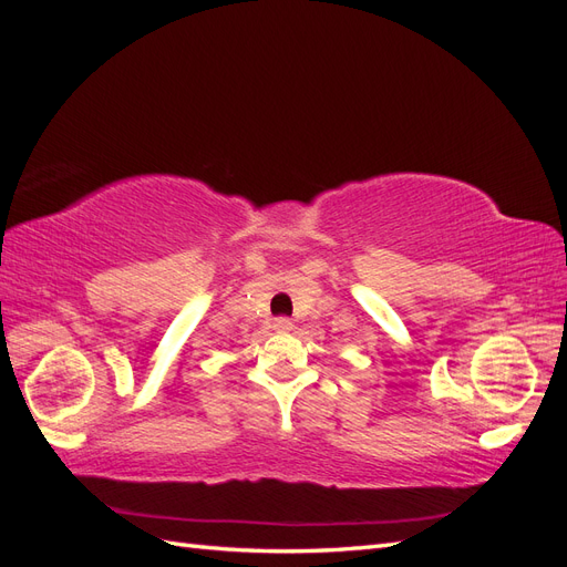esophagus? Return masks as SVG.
Returning a JSON list of instances; mask_svg holds the SVG:
<instances>
[{
  "label": "esophagus",
  "mask_w": 567,
  "mask_h": 567,
  "mask_svg": "<svg viewBox=\"0 0 567 567\" xmlns=\"http://www.w3.org/2000/svg\"><path fill=\"white\" fill-rule=\"evenodd\" d=\"M274 329H277V331H290V329H293V321H290L288 317H279V319H274Z\"/></svg>",
  "instance_id": "1"
}]
</instances>
